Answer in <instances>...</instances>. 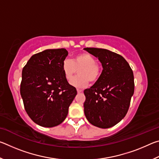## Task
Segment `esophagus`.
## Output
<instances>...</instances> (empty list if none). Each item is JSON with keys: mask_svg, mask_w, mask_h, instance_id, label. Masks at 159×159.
<instances>
[{"mask_svg": "<svg viewBox=\"0 0 159 159\" xmlns=\"http://www.w3.org/2000/svg\"><path fill=\"white\" fill-rule=\"evenodd\" d=\"M83 92V90H80V89H77V93H82Z\"/></svg>", "mask_w": 159, "mask_h": 159, "instance_id": "1", "label": "esophagus"}]
</instances>
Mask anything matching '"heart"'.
Instances as JSON below:
<instances>
[{
  "label": "heart",
  "mask_w": 159,
  "mask_h": 159,
  "mask_svg": "<svg viewBox=\"0 0 159 159\" xmlns=\"http://www.w3.org/2000/svg\"><path fill=\"white\" fill-rule=\"evenodd\" d=\"M79 70V76L71 80V84L76 88H84L89 81L95 83L102 73V67L95 58L87 52L75 56L73 61L66 59L62 62V71L66 79L70 81Z\"/></svg>",
  "instance_id": "b5f03b06"
}]
</instances>
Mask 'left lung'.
<instances>
[{"mask_svg":"<svg viewBox=\"0 0 159 159\" xmlns=\"http://www.w3.org/2000/svg\"><path fill=\"white\" fill-rule=\"evenodd\" d=\"M84 50L98 58L102 72L98 81L84 90V113L91 124L109 128L125 116L133 95V70L121 55L109 50L85 48Z\"/></svg>","mask_w":159,"mask_h":159,"instance_id":"obj_1","label":"left lung"}]
</instances>
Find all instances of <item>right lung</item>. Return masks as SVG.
<instances>
[{
  "instance_id": "obj_1",
  "label": "right lung",
  "mask_w": 159,
  "mask_h": 159,
  "mask_svg": "<svg viewBox=\"0 0 159 159\" xmlns=\"http://www.w3.org/2000/svg\"><path fill=\"white\" fill-rule=\"evenodd\" d=\"M67 55L64 48L45 50L32 55L22 69L20 94L25 109L31 119L43 127L62 123L77 94L62 71Z\"/></svg>"
}]
</instances>
